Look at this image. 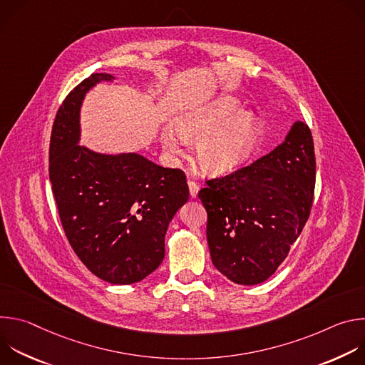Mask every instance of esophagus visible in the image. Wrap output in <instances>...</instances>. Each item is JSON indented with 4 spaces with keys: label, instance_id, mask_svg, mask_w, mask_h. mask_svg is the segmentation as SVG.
<instances>
[{
    "label": "esophagus",
    "instance_id": "obj_1",
    "mask_svg": "<svg viewBox=\"0 0 365 365\" xmlns=\"http://www.w3.org/2000/svg\"><path fill=\"white\" fill-rule=\"evenodd\" d=\"M187 186H189V193L192 197H196L197 196V192H199V186L197 183H195L193 180H189L187 182Z\"/></svg>",
    "mask_w": 365,
    "mask_h": 365
}]
</instances>
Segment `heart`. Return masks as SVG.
I'll list each match as a JSON object with an SVG mask.
<instances>
[{"instance_id": "obj_1", "label": "heart", "mask_w": 365, "mask_h": 365, "mask_svg": "<svg viewBox=\"0 0 365 365\" xmlns=\"http://www.w3.org/2000/svg\"><path fill=\"white\" fill-rule=\"evenodd\" d=\"M175 129L163 127L160 143L170 155L182 153V140L196 144L195 154L200 169L222 176L244 166L257 150L263 134L259 117L242 111L238 98L222 93L182 113Z\"/></svg>"}]
</instances>
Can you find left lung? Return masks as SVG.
<instances>
[{"label": "left lung", "mask_w": 365, "mask_h": 365, "mask_svg": "<svg viewBox=\"0 0 365 365\" xmlns=\"http://www.w3.org/2000/svg\"><path fill=\"white\" fill-rule=\"evenodd\" d=\"M315 173L314 138L296 121L269 154L207 180L197 196L207 212L206 238L217 270L237 284L266 282L309 218Z\"/></svg>", "instance_id": "8db88e82"}]
</instances>
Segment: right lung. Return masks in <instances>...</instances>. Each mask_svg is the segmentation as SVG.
Listing matches in <instances>:
<instances>
[{
	"instance_id": "right-lung-1",
	"label": "right lung",
	"mask_w": 365,
	"mask_h": 365,
	"mask_svg": "<svg viewBox=\"0 0 365 365\" xmlns=\"http://www.w3.org/2000/svg\"><path fill=\"white\" fill-rule=\"evenodd\" d=\"M110 73H92L63 101L53 123L48 175L65 234L99 279L131 284L165 258V235L189 199L186 176L137 153L106 154L81 145L85 95Z\"/></svg>"
}]
</instances>
